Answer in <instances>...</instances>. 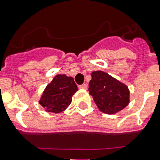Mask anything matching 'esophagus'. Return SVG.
Listing matches in <instances>:
<instances>
[{
    "instance_id": "obj_1",
    "label": "esophagus",
    "mask_w": 160,
    "mask_h": 160,
    "mask_svg": "<svg viewBox=\"0 0 160 160\" xmlns=\"http://www.w3.org/2000/svg\"><path fill=\"white\" fill-rule=\"evenodd\" d=\"M79 88L80 89H87V84H82L79 85Z\"/></svg>"
}]
</instances>
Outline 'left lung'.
<instances>
[{
  "instance_id": "8db88e82",
  "label": "left lung",
  "mask_w": 160,
  "mask_h": 160,
  "mask_svg": "<svg viewBox=\"0 0 160 160\" xmlns=\"http://www.w3.org/2000/svg\"><path fill=\"white\" fill-rule=\"evenodd\" d=\"M89 83V94L101 112L116 113L129 103V90L125 84L103 71H93Z\"/></svg>"
}]
</instances>
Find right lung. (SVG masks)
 <instances>
[{
  "label": "right lung",
  "mask_w": 160,
  "mask_h": 160,
  "mask_svg": "<svg viewBox=\"0 0 160 160\" xmlns=\"http://www.w3.org/2000/svg\"><path fill=\"white\" fill-rule=\"evenodd\" d=\"M77 90L73 78L58 75L46 87L39 103L48 112L58 113L71 104L72 96Z\"/></svg>",
  "instance_id": "add662e5"
}]
</instances>
